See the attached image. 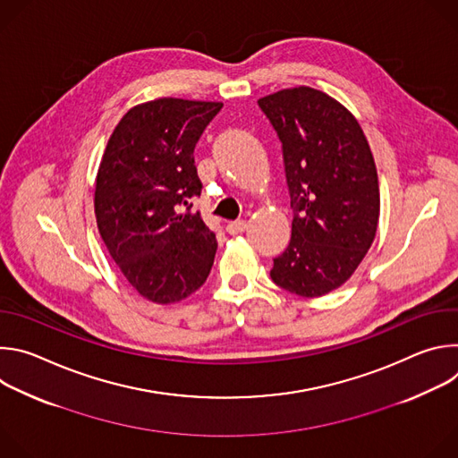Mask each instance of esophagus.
Segmentation results:
<instances>
[{"instance_id":"esophagus-1","label":"esophagus","mask_w":458,"mask_h":458,"mask_svg":"<svg viewBox=\"0 0 458 458\" xmlns=\"http://www.w3.org/2000/svg\"><path fill=\"white\" fill-rule=\"evenodd\" d=\"M246 230V221H232L226 225V232L230 235H237V233H242Z\"/></svg>"}]
</instances>
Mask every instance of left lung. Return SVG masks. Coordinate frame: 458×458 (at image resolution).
<instances>
[{
  "label": "left lung",
  "mask_w": 458,
  "mask_h": 458,
  "mask_svg": "<svg viewBox=\"0 0 458 458\" xmlns=\"http://www.w3.org/2000/svg\"><path fill=\"white\" fill-rule=\"evenodd\" d=\"M283 143L293 208L292 239L274 259L272 281L301 297L343 286L368 253L378 225V177L355 115L311 87L260 98Z\"/></svg>",
  "instance_id": "8db88e82"
}]
</instances>
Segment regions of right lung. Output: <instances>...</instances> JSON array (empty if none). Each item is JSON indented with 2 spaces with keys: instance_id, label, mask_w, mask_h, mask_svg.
<instances>
[{
  "instance_id": "obj_1",
  "label": "right lung",
  "mask_w": 458,
  "mask_h": 458,
  "mask_svg": "<svg viewBox=\"0 0 458 458\" xmlns=\"http://www.w3.org/2000/svg\"><path fill=\"white\" fill-rule=\"evenodd\" d=\"M221 106L179 98L136 105L103 152L94 191L98 230L124 279L150 302L184 301L212 270L217 239L190 210V199L203 188L193 148Z\"/></svg>"
}]
</instances>
